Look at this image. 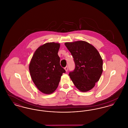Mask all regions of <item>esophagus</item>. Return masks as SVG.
<instances>
[{
  "mask_svg": "<svg viewBox=\"0 0 128 128\" xmlns=\"http://www.w3.org/2000/svg\"><path fill=\"white\" fill-rule=\"evenodd\" d=\"M64 69H65V70H66V72H67L68 71V67L66 66V67H65L64 68Z\"/></svg>",
  "mask_w": 128,
  "mask_h": 128,
  "instance_id": "obj_1",
  "label": "esophagus"
}]
</instances>
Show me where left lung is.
Returning a JSON list of instances; mask_svg holds the SVG:
<instances>
[{"label":"left lung","mask_w":128,"mask_h":128,"mask_svg":"<svg viewBox=\"0 0 128 128\" xmlns=\"http://www.w3.org/2000/svg\"><path fill=\"white\" fill-rule=\"evenodd\" d=\"M73 56L75 68L69 76L76 87L82 92L91 90L103 72V60L98 50L84 41L65 43Z\"/></svg>","instance_id":"1"}]
</instances>
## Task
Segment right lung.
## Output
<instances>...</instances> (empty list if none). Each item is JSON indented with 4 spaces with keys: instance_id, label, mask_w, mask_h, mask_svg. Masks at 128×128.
<instances>
[{
    "instance_id": "right-lung-1",
    "label": "right lung",
    "mask_w": 128,
    "mask_h": 128,
    "mask_svg": "<svg viewBox=\"0 0 128 128\" xmlns=\"http://www.w3.org/2000/svg\"><path fill=\"white\" fill-rule=\"evenodd\" d=\"M60 48V43H46L37 49L30 60L31 78L38 89L45 94L55 91L62 74L66 72L60 65L58 54Z\"/></svg>"
}]
</instances>
